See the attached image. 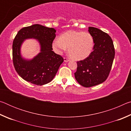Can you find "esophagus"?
Returning <instances> with one entry per match:
<instances>
[{"mask_svg": "<svg viewBox=\"0 0 131 131\" xmlns=\"http://www.w3.org/2000/svg\"><path fill=\"white\" fill-rule=\"evenodd\" d=\"M63 59H64V62H67L69 61V59L68 58H65V57L63 58Z\"/></svg>", "mask_w": 131, "mask_h": 131, "instance_id": "34e87169", "label": "esophagus"}]
</instances>
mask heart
<instances>
[{"label": "heart", "instance_id": "b5f03b06", "mask_svg": "<svg viewBox=\"0 0 131 131\" xmlns=\"http://www.w3.org/2000/svg\"><path fill=\"white\" fill-rule=\"evenodd\" d=\"M59 39L53 41V49L60 54L68 48L69 55L75 60L87 58L92 51L94 39L88 32L70 30L63 34Z\"/></svg>", "mask_w": 131, "mask_h": 131}]
</instances>
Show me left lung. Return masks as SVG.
I'll return each mask as SVG.
<instances>
[{
    "label": "left lung",
    "mask_w": 131,
    "mask_h": 131,
    "mask_svg": "<svg viewBox=\"0 0 131 131\" xmlns=\"http://www.w3.org/2000/svg\"><path fill=\"white\" fill-rule=\"evenodd\" d=\"M94 39V51L90 56L77 62L75 79L84 87L102 83L107 79L113 62L115 51L113 42L106 33L94 27L88 28Z\"/></svg>",
    "instance_id": "obj_1"
}]
</instances>
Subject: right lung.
Segmentation results:
<instances>
[{
    "instance_id": "1",
    "label": "right lung",
    "mask_w": 131,
    "mask_h": 131,
    "mask_svg": "<svg viewBox=\"0 0 131 131\" xmlns=\"http://www.w3.org/2000/svg\"><path fill=\"white\" fill-rule=\"evenodd\" d=\"M55 29L35 24L22 28L18 31L13 43V61L15 69L24 80L37 85L50 83L54 78L63 58L52 50ZM34 38L38 41L40 52L32 59L21 57L20 47L26 39Z\"/></svg>"
}]
</instances>
